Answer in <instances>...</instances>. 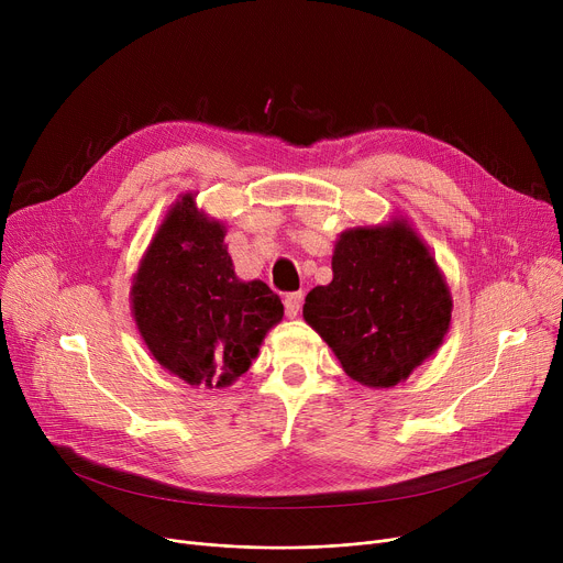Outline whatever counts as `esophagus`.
<instances>
[{
    "label": "esophagus",
    "instance_id": "obj_1",
    "mask_svg": "<svg viewBox=\"0 0 563 563\" xmlns=\"http://www.w3.org/2000/svg\"><path fill=\"white\" fill-rule=\"evenodd\" d=\"M301 306H303V294L301 291H291L285 297V314L289 319L297 317L301 312Z\"/></svg>",
    "mask_w": 563,
    "mask_h": 563
}]
</instances>
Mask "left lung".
I'll list each match as a JSON object with an SVG mask.
<instances>
[{
  "label": "left lung",
  "mask_w": 563,
  "mask_h": 563,
  "mask_svg": "<svg viewBox=\"0 0 563 563\" xmlns=\"http://www.w3.org/2000/svg\"><path fill=\"white\" fill-rule=\"evenodd\" d=\"M331 264L333 280L308 294L303 319L353 380L397 386L450 331L445 276L404 219L344 230Z\"/></svg>",
  "instance_id": "obj_1"
}]
</instances>
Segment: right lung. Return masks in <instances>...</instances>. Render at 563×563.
I'll list each match as a JSON object with an SVG mask.
<instances>
[{"label":"right lung","mask_w":563,"mask_h":563,"mask_svg":"<svg viewBox=\"0 0 563 563\" xmlns=\"http://www.w3.org/2000/svg\"><path fill=\"white\" fill-rule=\"evenodd\" d=\"M223 236L225 225L185 194L155 232L130 291L147 351L189 386H232L283 319L269 285L236 278Z\"/></svg>","instance_id":"obj_1"}]
</instances>
